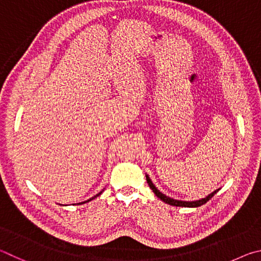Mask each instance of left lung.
I'll use <instances>...</instances> for the list:
<instances>
[{"label": "left lung", "instance_id": "left-lung-1", "mask_svg": "<svg viewBox=\"0 0 261 261\" xmlns=\"http://www.w3.org/2000/svg\"><path fill=\"white\" fill-rule=\"evenodd\" d=\"M145 177H147L148 185H149L150 188H151V190L154 193V195H156L158 198H161V199L163 200V202H165L166 204L173 205V206H182V207H198V206H202L203 204L207 203L208 200L211 199V198L213 197V196L216 195V194L218 193V191H219V189L214 190L213 193H211L208 196H206V197H205V198L198 199V200H193V202H187V200L173 199V198H171V197H168V196H166L165 194L161 193V191H159V190L157 189V187L152 184V181H151V179H150L148 174H145Z\"/></svg>", "mask_w": 261, "mask_h": 261}]
</instances>
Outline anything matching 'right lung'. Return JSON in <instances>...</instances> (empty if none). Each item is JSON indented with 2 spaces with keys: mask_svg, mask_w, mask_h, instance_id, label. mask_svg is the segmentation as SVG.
<instances>
[{
  "mask_svg": "<svg viewBox=\"0 0 261 261\" xmlns=\"http://www.w3.org/2000/svg\"><path fill=\"white\" fill-rule=\"evenodd\" d=\"M103 191H104V190H102V191H100V193H98L97 195H95V196H94V197H91V198H89L88 200H85V202H82V203H79V204H85V203H87V202H89V200H93L94 198H96V197H97V196H99L100 194H102V193H103Z\"/></svg>",
  "mask_w": 261,
  "mask_h": 261,
  "instance_id": "right-lung-1",
  "label": "right lung"
}]
</instances>
